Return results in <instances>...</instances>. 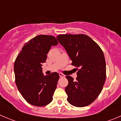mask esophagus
I'll list each match as a JSON object with an SVG mask.
<instances>
[{
  "instance_id": "obj_1",
  "label": "esophagus",
  "mask_w": 121,
  "mask_h": 121,
  "mask_svg": "<svg viewBox=\"0 0 121 121\" xmlns=\"http://www.w3.org/2000/svg\"><path fill=\"white\" fill-rule=\"evenodd\" d=\"M59 75H60V77L61 78L65 77V75H64V74H63V73H59Z\"/></svg>"
}]
</instances>
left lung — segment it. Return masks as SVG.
Listing matches in <instances>:
<instances>
[{"mask_svg": "<svg viewBox=\"0 0 121 121\" xmlns=\"http://www.w3.org/2000/svg\"><path fill=\"white\" fill-rule=\"evenodd\" d=\"M58 42L65 48L78 71L77 77L67 75L65 91L72 105L84 107L94 102L101 93L106 80V63L99 46L87 35H60Z\"/></svg>", "mask_w": 121, "mask_h": 121, "instance_id": "1", "label": "left lung"}]
</instances>
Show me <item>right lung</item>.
Here are the masks:
<instances>
[{"mask_svg":"<svg viewBox=\"0 0 121 121\" xmlns=\"http://www.w3.org/2000/svg\"><path fill=\"white\" fill-rule=\"evenodd\" d=\"M58 44L53 36L39 35L24 44L16 58V84L22 97L30 104L43 107L53 100L59 75L54 72L44 75L41 64L46 62L51 47Z\"/></svg>","mask_w":121,"mask_h":121,"instance_id":"right-lung-1","label":"right lung"}]
</instances>
